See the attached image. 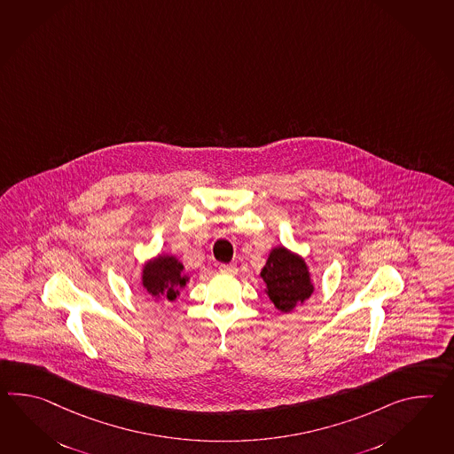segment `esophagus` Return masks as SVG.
Here are the masks:
<instances>
[{
    "instance_id": "34e87169",
    "label": "esophagus",
    "mask_w": 454,
    "mask_h": 454,
    "mask_svg": "<svg viewBox=\"0 0 454 454\" xmlns=\"http://www.w3.org/2000/svg\"><path fill=\"white\" fill-rule=\"evenodd\" d=\"M220 272L226 273V275H234V273H238V265L236 263H223V265H220Z\"/></svg>"
}]
</instances>
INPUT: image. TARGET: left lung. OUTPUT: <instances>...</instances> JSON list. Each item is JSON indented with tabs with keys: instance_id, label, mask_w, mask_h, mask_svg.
I'll use <instances>...</instances> for the list:
<instances>
[{
	"instance_id": "8db88e82",
	"label": "left lung",
	"mask_w": 454,
	"mask_h": 454,
	"mask_svg": "<svg viewBox=\"0 0 454 454\" xmlns=\"http://www.w3.org/2000/svg\"><path fill=\"white\" fill-rule=\"evenodd\" d=\"M263 293L280 313H292L314 293V283L304 257L285 246L273 247L261 270Z\"/></svg>"
}]
</instances>
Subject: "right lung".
Masks as SVG:
<instances>
[{
  "label": "right lung",
  "mask_w": 454,
  "mask_h": 454,
  "mask_svg": "<svg viewBox=\"0 0 454 454\" xmlns=\"http://www.w3.org/2000/svg\"><path fill=\"white\" fill-rule=\"evenodd\" d=\"M184 270V263L176 255L158 254L141 265V286L154 301H174L182 288L191 282V277Z\"/></svg>",
  "instance_id": "add662e5"
}]
</instances>
